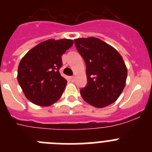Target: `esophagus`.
<instances>
[{
    "label": "esophagus",
    "mask_w": 152,
    "mask_h": 152,
    "mask_svg": "<svg viewBox=\"0 0 152 152\" xmlns=\"http://www.w3.org/2000/svg\"><path fill=\"white\" fill-rule=\"evenodd\" d=\"M75 77H74V76H71V77H70V80H71L72 82H74V81H75Z\"/></svg>",
    "instance_id": "34e87169"
}]
</instances>
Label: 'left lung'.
<instances>
[{"mask_svg": "<svg viewBox=\"0 0 152 152\" xmlns=\"http://www.w3.org/2000/svg\"><path fill=\"white\" fill-rule=\"evenodd\" d=\"M75 44L86 64L88 84L80 90L83 99L97 108L114 103L123 92L127 77L121 55L95 37L76 39Z\"/></svg>", "mask_w": 152, "mask_h": 152, "instance_id": "left-lung-1", "label": "left lung"}]
</instances>
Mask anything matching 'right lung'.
<instances>
[{
  "instance_id": "right-lung-1",
  "label": "right lung",
  "mask_w": 152,
  "mask_h": 152,
  "mask_svg": "<svg viewBox=\"0 0 152 152\" xmlns=\"http://www.w3.org/2000/svg\"><path fill=\"white\" fill-rule=\"evenodd\" d=\"M73 40L49 39L30 49L19 64L17 80L28 100L49 107L59 100L67 80L60 75L61 56Z\"/></svg>"
}]
</instances>
